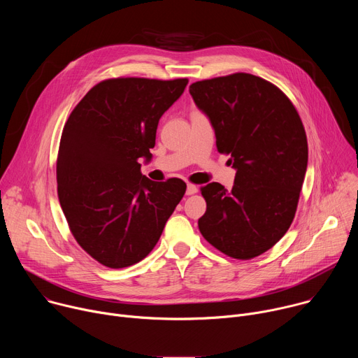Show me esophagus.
I'll list each match as a JSON object with an SVG mask.
<instances>
[{
  "instance_id": "obj_1",
  "label": "esophagus",
  "mask_w": 358,
  "mask_h": 358,
  "mask_svg": "<svg viewBox=\"0 0 358 358\" xmlns=\"http://www.w3.org/2000/svg\"><path fill=\"white\" fill-rule=\"evenodd\" d=\"M198 191V187L196 185H194V184H188L187 185V195H192V194H195Z\"/></svg>"
}]
</instances>
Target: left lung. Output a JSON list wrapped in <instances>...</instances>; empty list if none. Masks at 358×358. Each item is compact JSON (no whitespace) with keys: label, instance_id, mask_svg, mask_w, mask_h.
<instances>
[{"label":"left lung","instance_id":"1","mask_svg":"<svg viewBox=\"0 0 358 358\" xmlns=\"http://www.w3.org/2000/svg\"><path fill=\"white\" fill-rule=\"evenodd\" d=\"M189 93L236 170L232 189L220 182L201 187L207 211L199 232L231 258L259 257L296 214L309 156L300 116L279 87L250 73L199 80Z\"/></svg>","mask_w":358,"mask_h":358}]
</instances>
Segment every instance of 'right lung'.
Listing matches in <instances>:
<instances>
[{
  "mask_svg": "<svg viewBox=\"0 0 358 358\" xmlns=\"http://www.w3.org/2000/svg\"><path fill=\"white\" fill-rule=\"evenodd\" d=\"M187 83L108 79L85 94L65 123L59 202L76 242L101 265L120 269L144 259L185 194L180 178L144 177L138 160H151L159 120Z\"/></svg>",
  "mask_w": 358,
  "mask_h": 358,
  "instance_id": "right-lung-1",
  "label": "right lung"
}]
</instances>
